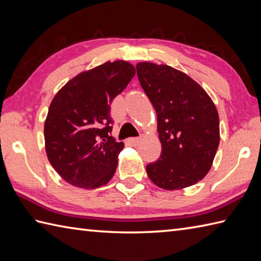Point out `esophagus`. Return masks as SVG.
I'll use <instances>...</instances> for the list:
<instances>
[{"instance_id": "34e87169", "label": "esophagus", "mask_w": 261, "mask_h": 261, "mask_svg": "<svg viewBox=\"0 0 261 261\" xmlns=\"http://www.w3.org/2000/svg\"><path fill=\"white\" fill-rule=\"evenodd\" d=\"M140 140H141V137H138V138H129L126 141L130 146H137L138 143L140 142Z\"/></svg>"}]
</instances>
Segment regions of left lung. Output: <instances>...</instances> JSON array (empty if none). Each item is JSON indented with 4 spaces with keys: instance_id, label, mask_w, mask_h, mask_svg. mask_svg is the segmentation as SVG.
Returning <instances> with one entry per match:
<instances>
[{
    "instance_id": "1",
    "label": "left lung",
    "mask_w": 261,
    "mask_h": 261,
    "mask_svg": "<svg viewBox=\"0 0 261 261\" xmlns=\"http://www.w3.org/2000/svg\"><path fill=\"white\" fill-rule=\"evenodd\" d=\"M137 75L157 113L162 153L147 165L153 184L181 190L203 179L220 143L219 114L190 76L167 65L139 63Z\"/></svg>"
}]
</instances>
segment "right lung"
<instances>
[{"label":"right lung","mask_w":261,"mask_h":261,"mask_svg":"<svg viewBox=\"0 0 261 261\" xmlns=\"http://www.w3.org/2000/svg\"><path fill=\"white\" fill-rule=\"evenodd\" d=\"M136 69L124 60L105 63L70 80L50 103L45 122L48 160L69 184L86 190L112 178L123 142L111 136V103Z\"/></svg>","instance_id":"add662e5"}]
</instances>
